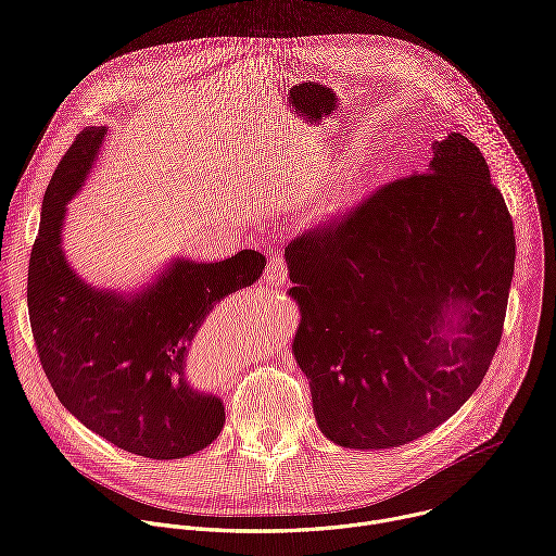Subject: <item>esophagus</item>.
Instances as JSON below:
<instances>
[{
    "mask_svg": "<svg viewBox=\"0 0 556 556\" xmlns=\"http://www.w3.org/2000/svg\"><path fill=\"white\" fill-rule=\"evenodd\" d=\"M264 281L270 286H283L288 281V264L283 255H273L264 270Z\"/></svg>",
    "mask_w": 556,
    "mask_h": 556,
    "instance_id": "34e87169",
    "label": "esophagus"
}]
</instances>
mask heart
Segmentation results:
<instances>
[{"label": "heart", "instance_id": "heart-1", "mask_svg": "<svg viewBox=\"0 0 556 556\" xmlns=\"http://www.w3.org/2000/svg\"><path fill=\"white\" fill-rule=\"evenodd\" d=\"M343 191H345V185L343 182H332L328 185L319 195H316V200L309 204V217H324L328 215L330 211H334L339 206V202L343 200Z\"/></svg>", "mask_w": 556, "mask_h": 556}]
</instances>
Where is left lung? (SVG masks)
<instances>
[{"mask_svg": "<svg viewBox=\"0 0 556 556\" xmlns=\"http://www.w3.org/2000/svg\"><path fill=\"white\" fill-rule=\"evenodd\" d=\"M294 358L324 435L409 444L448 420L497 352L513 217L478 144L448 134L425 174L387 182L286 249Z\"/></svg>", "mask_w": 556, "mask_h": 556, "instance_id": "left-lung-1", "label": "left lung"}]
</instances>
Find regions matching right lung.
Masks as SVG:
<instances>
[{"mask_svg":"<svg viewBox=\"0 0 556 556\" xmlns=\"http://www.w3.org/2000/svg\"><path fill=\"white\" fill-rule=\"evenodd\" d=\"M105 127H86L43 195L28 266V314L41 367L61 405L114 446L178 459L208 446L224 405L187 378L189 352L208 314L253 286L266 257L240 251L215 264L178 260L134 296L94 290L61 251L65 202L86 180Z\"/></svg>","mask_w":556,"mask_h":556,"instance_id":"add662e5","label":"right lung"}]
</instances>
